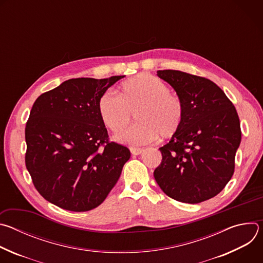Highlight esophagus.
<instances>
[{"label":"esophagus","instance_id":"1","mask_svg":"<svg viewBox=\"0 0 263 263\" xmlns=\"http://www.w3.org/2000/svg\"><path fill=\"white\" fill-rule=\"evenodd\" d=\"M130 151L133 155H139L143 152V148H140V147H131Z\"/></svg>","mask_w":263,"mask_h":263}]
</instances>
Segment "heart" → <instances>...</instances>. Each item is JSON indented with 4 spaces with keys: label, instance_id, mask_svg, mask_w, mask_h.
<instances>
[{
    "label": "heart",
    "instance_id": "1",
    "mask_svg": "<svg viewBox=\"0 0 263 263\" xmlns=\"http://www.w3.org/2000/svg\"><path fill=\"white\" fill-rule=\"evenodd\" d=\"M98 112L104 126L119 132L135 114L137 124L120 132L116 139L125 144L138 146L155 140L167 139L177 134L184 119V105L160 79L147 73L125 81L120 97L110 90L98 101Z\"/></svg>",
    "mask_w": 263,
    "mask_h": 263
}]
</instances>
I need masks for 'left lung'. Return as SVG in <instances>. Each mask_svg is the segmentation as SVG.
I'll return each instance as SVG.
<instances>
[{
    "instance_id": "8db88e82",
    "label": "left lung",
    "mask_w": 263,
    "mask_h": 263,
    "mask_svg": "<svg viewBox=\"0 0 263 263\" xmlns=\"http://www.w3.org/2000/svg\"><path fill=\"white\" fill-rule=\"evenodd\" d=\"M184 105L180 130L159 149L162 160L154 178L170 198L190 204L219 194L234 174L241 140L233 103L212 81L174 69L158 70Z\"/></svg>"
}]
</instances>
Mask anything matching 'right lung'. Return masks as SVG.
Masks as SVG:
<instances>
[{
    "instance_id": "obj_1",
    "label": "right lung",
    "mask_w": 263,
    "mask_h": 263,
    "mask_svg": "<svg viewBox=\"0 0 263 263\" xmlns=\"http://www.w3.org/2000/svg\"><path fill=\"white\" fill-rule=\"evenodd\" d=\"M124 77L69 79L34 102L25 128V163L36 191L50 203L88 211L117 184L131 154L109 139L98 101Z\"/></svg>"
}]
</instances>
